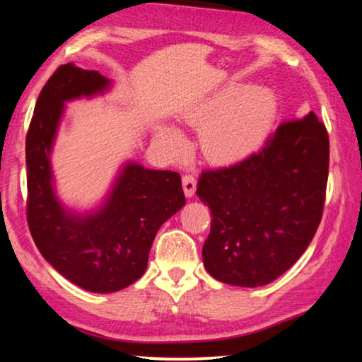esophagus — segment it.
Listing matches in <instances>:
<instances>
[{
	"label": "esophagus",
	"mask_w": 362,
	"mask_h": 362,
	"mask_svg": "<svg viewBox=\"0 0 362 362\" xmlns=\"http://www.w3.org/2000/svg\"><path fill=\"white\" fill-rule=\"evenodd\" d=\"M182 185H183V192H185L187 196H193L196 192V179L192 174H183L182 175Z\"/></svg>",
	"instance_id": "esophagus-1"
}]
</instances>
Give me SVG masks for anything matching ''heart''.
<instances>
[{
	"instance_id": "obj_1",
	"label": "heart",
	"mask_w": 362,
	"mask_h": 362,
	"mask_svg": "<svg viewBox=\"0 0 362 362\" xmlns=\"http://www.w3.org/2000/svg\"><path fill=\"white\" fill-rule=\"evenodd\" d=\"M278 105L265 88H235L207 102L192 121L211 119L203 131V150L216 163H233L255 151L268 137L276 118ZM159 140L170 156L187 150L179 132L164 127Z\"/></svg>"
}]
</instances>
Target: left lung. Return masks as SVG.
Returning a JSON list of instances; mask_svg holds the SVG:
<instances>
[{
  "mask_svg": "<svg viewBox=\"0 0 362 362\" xmlns=\"http://www.w3.org/2000/svg\"><path fill=\"white\" fill-rule=\"evenodd\" d=\"M327 174V129L313 112L281 122L243 161L203 170L196 194L212 212L203 246L211 276L259 287L289 269L320 226Z\"/></svg>",
  "mask_w": 362,
  "mask_h": 362,
  "instance_id": "left-lung-1",
  "label": "left lung"
}]
</instances>
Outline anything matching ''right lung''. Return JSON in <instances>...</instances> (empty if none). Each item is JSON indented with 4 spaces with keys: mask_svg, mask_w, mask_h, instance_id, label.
Listing matches in <instances>:
<instances>
[{
    "mask_svg": "<svg viewBox=\"0 0 362 362\" xmlns=\"http://www.w3.org/2000/svg\"><path fill=\"white\" fill-rule=\"evenodd\" d=\"M110 81L95 70L60 65L36 100L25 140L27 222L42 257L73 284L108 293L142 276L156 231L185 206L180 175L129 163L105 206L93 216L66 212L52 189L49 151L64 102L94 95Z\"/></svg>",
    "mask_w": 362,
    "mask_h": 362,
    "instance_id": "right-lung-1",
    "label": "right lung"
}]
</instances>
